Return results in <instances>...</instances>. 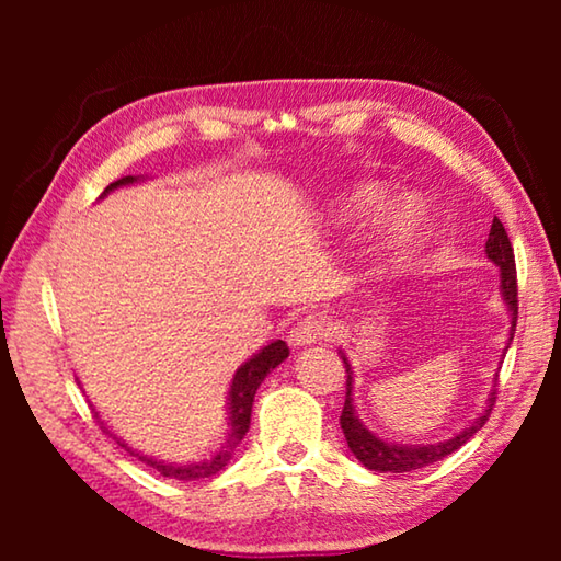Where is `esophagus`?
I'll use <instances>...</instances> for the list:
<instances>
[{"instance_id":"esophagus-1","label":"esophagus","mask_w":561,"mask_h":561,"mask_svg":"<svg viewBox=\"0 0 561 561\" xmlns=\"http://www.w3.org/2000/svg\"><path fill=\"white\" fill-rule=\"evenodd\" d=\"M331 336V324L327 321V317L317 314V311H309L304 314L297 327L291 331V346H311L317 341H327Z\"/></svg>"}]
</instances>
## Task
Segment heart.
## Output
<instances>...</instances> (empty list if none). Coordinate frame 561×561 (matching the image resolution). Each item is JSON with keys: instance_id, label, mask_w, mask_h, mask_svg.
I'll return each mask as SVG.
<instances>
[{"instance_id": "heart-1", "label": "heart", "mask_w": 561, "mask_h": 561, "mask_svg": "<svg viewBox=\"0 0 561 561\" xmlns=\"http://www.w3.org/2000/svg\"><path fill=\"white\" fill-rule=\"evenodd\" d=\"M383 197H386V190L378 185L356 187L354 193H348L344 197V213L354 217L368 215L383 203ZM417 222H421V213H417V207L413 203H401V207H398V210L391 215V220H388V230H386L388 247H393V250L405 247V242L413 237Z\"/></svg>"}]
</instances>
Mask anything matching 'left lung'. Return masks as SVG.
I'll return each instance as SVG.
<instances>
[{
	"mask_svg": "<svg viewBox=\"0 0 561 561\" xmlns=\"http://www.w3.org/2000/svg\"><path fill=\"white\" fill-rule=\"evenodd\" d=\"M485 252H488V260L495 262L500 267V291H502V299H505L507 309H510V317H512V321H510V324H512L510 327V341H512V336H515V327H517V270H515V252H512L510 237H507L505 227H502L497 217L492 220L490 237L485 242ZM341 358H344V366H346V401H344V411H341L339 423H341V431H344V438L348 443L351 453H354L368 470L413 472V470L425 468V465H433V462H438L443 458H448L450 453H455L460 448V445L468 443L472 435L488 423L492 405H495V391H492L490 398H488L485 411L474 417L468 428L455 433L450 440L433 443V445L386 443L358 421L356 408H354V396H351V391H354V371H351V364H348V358L344 354H341Z\"/></svg>",
	"mask_w": 561,
	"mask_h": 561,
	"instance_id": "obj_1",
	"label": "left lung"
}]
</instances>
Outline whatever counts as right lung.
<instances>
[{"instance_id": "obj_1", "label": "right lung", "mask_w": 561, "mask_h": 561, "mask_svg": "<svg viewBox=\"0 0 561 561\" xmlns=\"http://www.w3.org/2000/svg\"><path fill=\"white\" fill-rule=\"evenodd\" d=\"M140 178L136 175H126L116 180V183H111L106 190H103V195L111 193V190H116L121 185H130V183H138ZM289 356V346L284 344L282 339L272 341V344L264 346L260 354H254L250 360H244V364L237 368V374L232 378V386H230V396H227V408H230V431H227V440L220 450H217L213 458H207L203 462H190V465H175V462H163V460H156V458H148V455L138 453L128 448L126 443L121 438H116V443L121 448H126L130 455H136L138 460H144L150 468H156L163 478H173V480H203V478H213V474L220 472L227 462H230L232 453L240 440L250 431V417H252V403H254V393H257L260 383L267 378L270 371H274L284 358ZM108 433V428H106Z\"/></svg>"}]
</instances>
